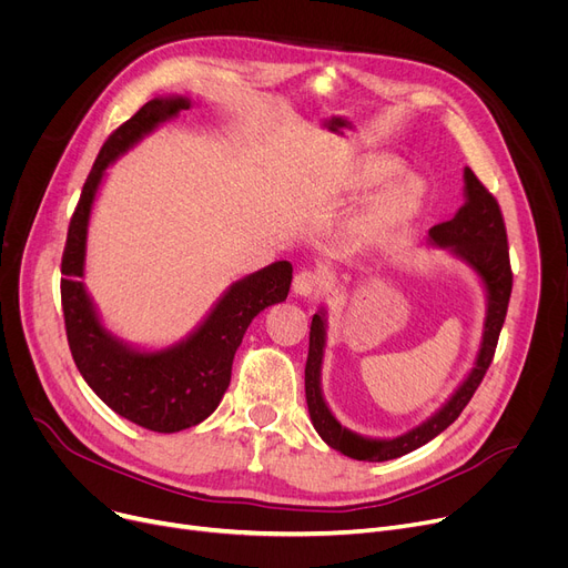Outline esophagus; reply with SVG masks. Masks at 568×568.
<instances>
[{
    "label": "esophagus",
    "mask_w": 568,
    "mask_h": 568,
    "mask_svg": "<svg viewBox=\"0 0 568 568\" xmlns=\"http://www.w3.org/2000/svg\"><path fill=\"white\" fill-rule=\"evenodd\" d=\"M322 290H324V276L320 272H308V268H304V272L294 276L292 292L296 296H313V294H320Z\"/></svg>",
    "instance_id": "1"
}]
</instances>
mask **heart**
Instances as JSON below:
<instances>
[{
  "label": "heart",
  "instance_id": "b5f03b06",
  "mask_svg": "<svg viewBox=\"0 0 568 568\" xmlns=\"http://www.w3.org/2000/svg\"><path fill=\"white\" fill-rule=\"evenodd\" d=\"M400 170V165L392 159H379L368 163L359 174H356L354 189L368 191L379 184H386L389 179ZM424 197V184L419 176L405 174L396 184L384 189L366 209L362 230L366 236H379L384 232H392L400 225H405L416 212H419V204Z\"/></svg>",
  "mask_w": 568,
  "mask_h": 568
}]
</instances>
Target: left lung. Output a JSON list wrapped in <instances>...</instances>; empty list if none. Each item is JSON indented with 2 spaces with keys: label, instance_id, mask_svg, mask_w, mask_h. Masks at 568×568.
I'll list each match as a JSON object with an SVG mask.
<instances>
[{
  "label": "left lung",
  "instance_id": "8db88e82",
  "mask_svg": "<svg viewBox=\"0 0 568 568\" xmlns=\"http://www.w3.org/2000/svg\"><path fill=\"white\" fill-rule=\"evenodd\" d=\"M463 195L465 202L456 212V216L446 223H439L428 230L426 242L433 248L449 251L454 257L465 262L471 272L479 276L484 292H486V317H484V334L481 345L476 352L474 366L458 384V389L449 396L435 414H430L426 422L414 426L412 430L398 437H366L354 433L334 416L322 394V364H324V347H326V308L313 315L311 322V343H308V359H306V403L313 428L317 435L354 460H368V463H384L400 458L419 446L435 439L442 430L449 428L479 384L493 362V354L497 347V338L501 332V324L509 308V296L514 285V274L509 264V244H506V227L499 212L497 200L486 191V186L476 179V174L465 168L463 172Z\"/></svg>",
  "mask_w": 568,
  "mask_h": 568
}]
</instances>
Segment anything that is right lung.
Here are the masks:
<instances>
[{
	"label": "right lung",
	"mask_w": 568,
	"mask_h": 568,
	"mask_svg": "<svg viewBox=\"0 0 568 568\" xmlns=\"http://www.w3.org/2000/svg\"><path fill=\"white\" fill-rule=\"evenodd\" d=\"M193 108L189 97H156L101 146L69 225L62 257V306L73 362L92 392L119 416L154 433H179L202 424L230 386L234 352L248 324L266 306L287 300L292 264L278 260L234 281L195 329L168 347L146 349L114 336L82 283L87 232L105 170L144 135Z\"/></svg>",
	"instance_id": "right-lung-1"
}]
</instances>
